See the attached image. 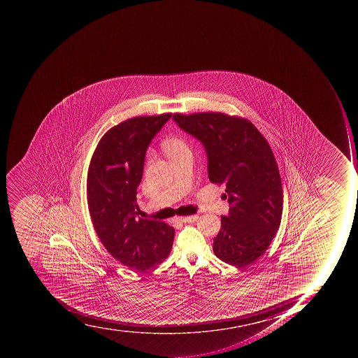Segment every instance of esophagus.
Wrapping results in <instances>:
<instances>
[{
	"instance_id": "esophagus-1",
	"label": "esophagus",
	"mask_w": 358,
	"mask_h": 358,
	"mask_svg": "<svg viewBox=\"0 0 358 358\" xmlns=\"http://www.w3.org/2000/svg\"><path fill=\"white\" fill-rule=\"evenodd\" d=\"M198 217L194 215V216H187V217H179V218H177V220H179V222H185V224H187V222H194L197 220Z\"/></svg>"
}]
</instances>
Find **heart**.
Instances as JSON below:
<instances>
[{"mask_svg":"<svg viewBox=\"0 0 358 358\" xmlns=\"http://www.w3.org/2000/svg\"><path fill=\"white\" fill-rule=\"evenodd\" d=\"M164 149L169 158H173V157L189 151L187 144L181 138H170L168 141L164 142Z\"/></svg>","mask_w":358,"mask_h":358,"instance_id":"heart-1","label":"heart"}]
</instances>
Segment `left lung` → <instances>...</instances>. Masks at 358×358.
<instances>
[{
    "instance_id": "left-lung-1",
    "label": "left lung",
    "mask_w": 358,
    "mask_h": 358,
    "mask_svg": "<svg viewBox=\"0 0 358 358\" xmlns=\"http://www.w3.org/2000/svg\"><path fill=\"white\" fill-rule=\"evenodd\" d=\"M172 118L205 148L209 180L226 186L229 211L214 238L215 255L236 268L254 262L275 236L283 209L279 168L268 141L251 122L222 113Z\"/></svg>"
}]
</instances>
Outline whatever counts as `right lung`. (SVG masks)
I'll use <instances>...</instances> for the list:
<instances>
[{
    "mask_svg": "<svg viewBox=\"0 0 358 358\" xmlns=\"http://www.w3.org/2000/svg\"><path fill=\"white\" fill-rule=\"evenodd\" d=\"M171 116L122 122L105 133L90 160L87 201L94 228L107 252L133 270L160 264L173 244L175 229L138 217L136 203L148 148Z\"/></svg>",
    "mask_w": 358,
    "mask_h": 358,
    "instance_id": "1",
    "label": "right lung"
}]
</instances>
